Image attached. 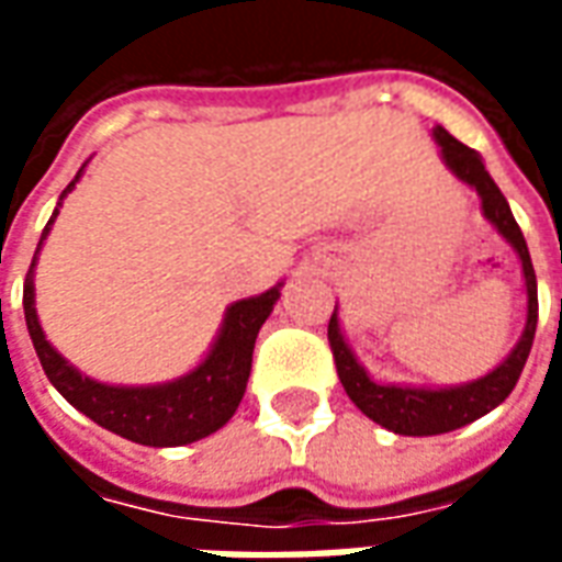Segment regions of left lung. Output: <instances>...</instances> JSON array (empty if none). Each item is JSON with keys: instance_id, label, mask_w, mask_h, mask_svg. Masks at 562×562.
Returning a JSON list of instances; mask_svg holds the SVG:
<instances>
[{"instance_id": "left-lung-1", "label": "left lung", "mask_w": 562, "mask_h": 562, "mask_svg": "<svg viewBox=\"0 0 562 562\" xmlns=\"http://www.w3.org/2000/svg\"><path fill=\"white\" fill-rule=\"evenodd\" d=\"M434 140L439 144L442 161L448 171L458 177L460 183L472 186L482 198L484 220L494 225L496 232L506 237V244L518 252L520 270H524V285H527V325L515 349L506 355V361H499L491 373L482 379H472L463 385H446V389H422V385H394V382H373L364 364L355 358L352 346L346 342L337 318V306L328 322V340L334 361H337V376L342 389L349 394V401L385 430H394L401 436H436L458 430L463 424H472L482 418L499 403L506 401L512 389L518 385V376L527 358H530L532 337H536V322H539V294H536V270H532L530 249L520 234L518 222L512 216L506 195L499 192V186L491 180V173L484 171L482 156L451 138L446 128H434Z\"/></svg>"}]
</instances>
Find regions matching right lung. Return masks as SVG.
I'll return each instance as SVG.
<instances>
[{
  "label": "right lung",
  "mask_w": 562,
  "mask_h": 562,
  "mask_svg": "<svg viewBox=\"0 0 562 562\" xmlns=\"http://www.w3.org/2000/svg\"><path fill=\"white\" fill-rule=\"evenodd\" d=\"M83 168L63 189L54 216L44 225L42 240H38L30 273H26V282H23V313H26V328H30L35 355H38L50 385L78 413L92 418L104 430L123 436V439H132L138 446L153 448L198 442V439H204V436L216 434L220 427H225L228 418L237 413L240 401H244L246 379H249V370H252L256 337L261 325H265V318L270 316L273 304L280 301L282 282H277L268 292L256 294V297L234 301L225 310L222 328L213 346H210L207 358L195 370H189L186 376L161 382V385H104V382L83 376L78 367L68 364L66 358L47 342L38 313H35V261H38L42 244L50 234V225L59 216L63 198L75 189Z\"/></svg>",
  "instance_id": "right-lung-1"
}]
</instances>
